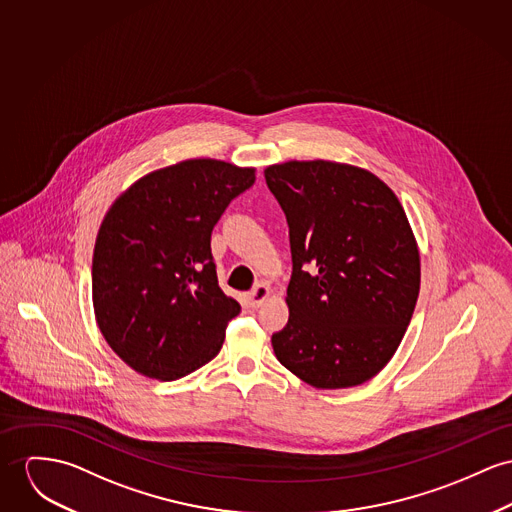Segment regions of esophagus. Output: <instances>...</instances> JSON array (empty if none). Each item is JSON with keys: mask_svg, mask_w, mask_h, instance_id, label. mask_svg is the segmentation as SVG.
Segmentation results:
<instances>
[{"mask_svg": "<svg viewBox=\"0 0 512 512\" xmlns=\"http://www.w3.org/2000/svg\"><path fill=\"white\" fill-rule=\"evenodd\" d=\"M269 298H271V288H269L267 284H257V286L249 292V304H251L253 308L263 306Z\"/></svg>", "mask_w": 512, "mask_h": 512, "instance_id": "1", "label": "esophagus"}]
</instances>
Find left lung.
<instances>
[{
  "mask_svg": "<svg viewBox=\"0 0 512 512\" xmlns=\"http://www.w3.org/2000/svg\"><path fill=\"white\" fill-rule=\"evenodd\" d=\"M290 228L288 323L278 362L319 390L353 388L394 356L421 286L419 247L394 191L337 161L265 169Z\"/></svg>",
  "mask_w": 512,
  "mask_h": 512,
  "instance_id": "1",
  "label": "left lung"
}]
</instances>
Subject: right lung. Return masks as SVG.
<instances>
[{
  "mask_svg": "<svg viewBox=\"0 0 512 512\" xmlns=\"http://www.w3.org/2000/svg\"><path fill=\"white\" fill-rule=\"evenodd\" d=\"M253 167L185 159L130 185L93 251V310L109 347L136 372L183 378L220 353L239 304L218 284L210 236Z\"/></svg>",
  "mask_w": 512,
  "mask_h": 512,
  "instance_id": "right-lung-1",
  "label": "right lung"
}]
</instances>
